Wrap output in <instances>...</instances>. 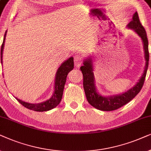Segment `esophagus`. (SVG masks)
<instances>
[{
  "label": "esophagus",
  "mask_w": 151,
  "mask_h": 151,
  "mask_svg": "<svg viewBox=\"0 0 151 151\" xmlns=\"http://www.w3.org/2000/svg\"><path fill=\"white\" fill-rule=\"evenodd\" d=\"M74 65L77 66V67H79V66L82 64V58H81V57H80L79 55L74 56Z\"/></svg>",
  "instance_id": "1"
}]
</instances>
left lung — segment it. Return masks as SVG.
<instances>
[{"label": "left lung", "instance_id": "8db88e82", "mask_svg": "<svg viewBox=\"0 0 151 151\" xmlns=\"http://www.w3.org/2000/svg\"><path fill=\"white\" fill-rule=\"evenodd\" d=\"M131 28L142 38L144 43V49L145 52V59L146 61L144 74L141 79L134 87L124 94L119 95L104 97L97 93L94 86V78L92 67V59L91 58L86 59L83 62V65L80 68L83 76V88L87 100L90 105L96 109L104 111H111L118 109L130 102L137 94L143 87L146 76L148 61H149V52H148V41L146 30L140 23L137 12L134 14L132 20L127 25Z\"/></svg>", "mask_w": 151, "mask_h": 151}]
</instances>
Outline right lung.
<instances>
[{
	"mask_svg": "<svg viewBox=\"0 0 151 151\" xmlns=\"http://www.w3.org/2000/svg\"><path fill=\"white\" fill-rule=\"evenodd\" d=\"M6 33L7 31L5 32V36H4V39L3 44H2L1 47V60L2 63V57H3V50L4 47V43H5ZM73 57H70L69 59L65 61L64 63L61 64L58 69L57 74H56L55 78V92H54L53 95L50 99L47 100L45 102H42L40 104H29L25 102L22 100L18 99L15 97L18 101L19 102L21 105H23L24 107L28 108V109L34 110V111L37 112H43L47 111L52 109V108H55L56 106L59 105L60 101L62 99V96H63V88L65 86L66 78H67L68 74L74 68V60Z\"/></svg>",
	"mask_w": 151,
	"mask_h": 151,
	"instance_id": "add662e5",
	"label": "right lung"
}]
</instances>
